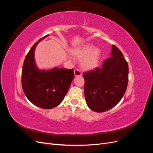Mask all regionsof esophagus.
<instances>
[{
    "mask_svg": "<svg viewBox=\"0 0 153 153\" xmlns=\"http://www.w3.org/2000/svg\"><path fill=\"white\" fill-rule=\"evenodd\" d=\"M74 73H75V76H82V72L78 69H75V70H74Z\"/></svg>",
    "mask_w": 153,
    "mask_h": 153,
    "instance_id": "1",
    "label": "esophagus"
}]
</instances>
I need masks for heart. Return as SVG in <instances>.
Masks as SVG:
<instances>
[{"mask_svg":"<svg viewBox=\"0 0 153 153\" xmlns=\"http://www.w3.org/2000/svg\"><path fill=\"white\" fill-rule=\"evenodd\" d=\"M73 54L78 59L87 56L82 62V66L85 69H92L98 66L101 53L99 49H94L93 46L88 45L81 49L74 50Z\"/></svg>","mask_w":153,"mask_h":153,"instance_id":"obj_1","label":"heart"}]
</instances>
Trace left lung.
<instances>
[{
	"label": "left lung",
	"mask_w": 153,
	"mask_h": 153,
	"mask_svg": "<svg viewBox=\"0 0 153 153\" xmlns=\"http://www.w3.org/2000/svg\"><path fill=\"white\" fill-rule=\"evenodd\" d=\"M111 57L101 68L84 73V94L88 106L103 112L116 105L123 98L128 82V64L116 46L112 45Z\"/></svg>",
	"instance_id": "8db88e82"
}]
</instances>
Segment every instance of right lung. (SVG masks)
I'll use <instances>...</instances> for the list:
<instances>
[{
	"label": "right lung",
	"instance_id": "add662e5",
	"mask_svg": "<svg viewBox=\"0 0 153 153\" xmlns=\"http://www.w3.org/2000/svg\"><path fill=\"white\" fill-rule=\"evenodd\" d=\"M43 38L32 46L26 55L22 71V85L32 103L40 108L51 109L62 102L75 75L74 69L55 68L49 71H40L37 68L34 50Z\"/></svg>",
	"mask_w": 153,
	"mask_h": 153
}]
</instances>
